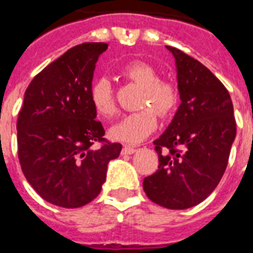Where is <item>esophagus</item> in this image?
Masks as SVG:
<instances>
[{
  "label": "esophagus",
  "instance_id": "34e87169",
  "mask_svg": "<svg viewBox=\"0 0 253 253\" xmlns=\"http://www.w3.org/2000/svg\"><path fill=\"white\" fill-rule=\"evenodd\" d=\"M135 147H132V146H125L123 149H122V154H132V153H135Z\"/></svg>",
  "mask_w": 253,
  "mask_h": 253
}]
</instances>
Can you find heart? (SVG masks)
<instances>
[{"label": "heart", "mask_w": 253, "mask_h": 253, "mask_svg": "<svg viewBox=\"0 0 253 253\" xmlns=\"http://www.w3.org/2000/svg\"><path fill=\"white\" fill-rule=\"evenodd\" d=\"M121 75L142 87L143 92L139 99V107L142 108L117 122L110 128V135L115 141L139 143L155 131L158 115L166 118L173 114L178 104L179 89L171 80L161 79L153 65L141 60L125 65L121 69ZM89 99L100 117L108 118L115 112L114 89L106 76L93 80L89 88Z\"/></svg>", "instance_id": "obj_1"}]
</instances>
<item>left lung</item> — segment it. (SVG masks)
<instances>
[{"mask_svg":"<svg viewBox=\"0 0 253 253\" xmlns=\"http://www.w3.org/2000/svg\"><path fill=\"white\" fill-rule=\"evenodd\" d=\"M177 65L181 104L173 121L155 139L158 170L143 179L153 203L188 209L212 193L225 171L236 121L228 89L198 60L168 46Z\"/></svg>","mask_w":253,"mask_h":253,"instance_id":"obj_1","label":"left lung"}]
</instances>
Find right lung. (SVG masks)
<instances>
[{
	"label": "right lung",
	"mask_w": 253,
	"mask_h": 253,
	"mask_svg": "<svg viewBox=\"0 0 253 253\" xmlns=\"http://www.w3.org/2000/svg\"><path fill=\"white\" fill-rule=\"evenodd\" d=\"M106 42H83L37 74L17 119L18 160L32 188L48 203L74 209L98 197L121 143L104 138L89 99ZM100 143L95 149L93 145Z\"/></svg>",
	"instance_id": "right-lung-1"
}]
</instances>
